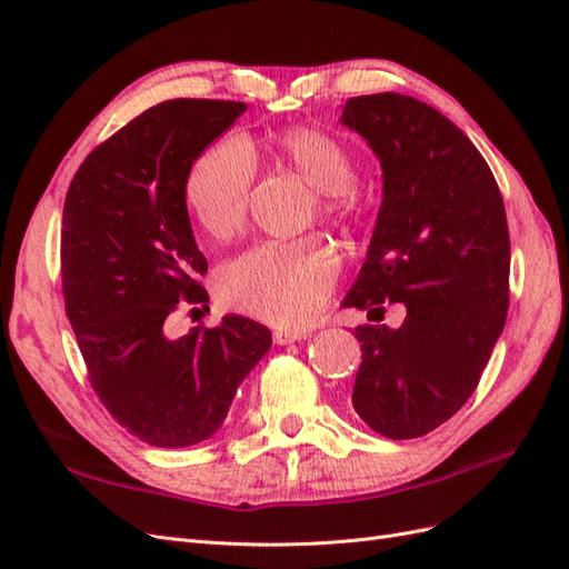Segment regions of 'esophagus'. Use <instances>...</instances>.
Wrapping results in <instances>:
<instances>
[{
    "instance_id": "34e87169",
    "label": "esophagus",
    "mask_w": 569,
    "mask_h": 569,
    "mask_svg": "<svg viewBox=\"0 0 569 569\" xmlns=\"http://www.w3.org/2000/svg\"><path fill=\"white\" fill-rule=\"evenodd\" d=\"M306 339V332H299V330H274L272 332V341L274 343H295V341H301Z\"/></svg>"
}]
</instances>
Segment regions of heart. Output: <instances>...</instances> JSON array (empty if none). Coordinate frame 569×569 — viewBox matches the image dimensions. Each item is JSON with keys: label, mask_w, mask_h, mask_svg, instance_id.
<instances>
[{"label": "heart", "mask_w": 569, "mask_h": 569, "mask_svg": "<svg viewBox=\"0 0 569 569\" xmlns=\"http://www.w3.org/2000/svg\"><path fill=\"white\" fill-rule=\"evenodd\" d=\"M274 159L318 189L320 216L339 228L358 220L353 189L356 161L335 134L291 126L274 134ZM256 184V157L242 137H220L194 159L184 178L189 213L213 239L242 232ZM339 274L337 253L318 237L266 242L237 256L220 270V299L239 313L274 327H303L332 295Z\"/></svg>", "instance_id": "heart-1"}]
</instances>
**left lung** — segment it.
I'll return each instance as SVG.
<instances>
[{
  "label": "left lung",
  "mask_w": 569,
  "mask_h": 569,
  "mask_svg": "<svg viewBox=\"0 0 569 569\" xmlns=\"http://www.w3.org/2000/svg\"><path fill=\"white\" fill-rule=\"evenodd\" d=\"M341 123L380 157L385 199L343 306L406 320L358 325L363 360L351 403L377 435L418 439L479 385L510 301V234L489 163L435 107L396 92L347 101Z\"/></svg>",
  "instance_id": "8db88e82"
}]
</instances>
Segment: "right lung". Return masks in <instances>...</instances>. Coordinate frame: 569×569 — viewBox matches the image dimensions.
Returning a JSON list of instances; mask_svg holds the SVG:
<instances>
[{
	"label": "right lung",
	"instance_id": "obj_1",
	"mask_svg": "<svg viewBox=\"0 0 569 569\" xmlns=\"http://www.w3.org/2000/svg\"><path fill=\"white\" fill-rule=\"evenodd\" d=\"M244 111V101H161L94 147L66 192L61 284L90 385L118 425L161 449L216 435L272 343L242 316L166 337L170 316L209 301L184 178Z\"/></svg>",
	"mask_w": 569,
	"mask_h": 569
}]
</instances>
